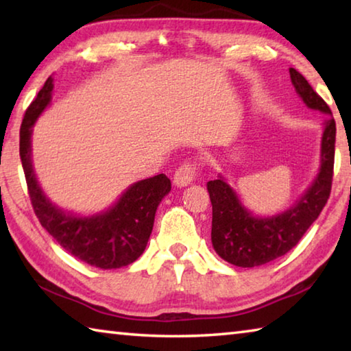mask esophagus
Returning <instances> with one entry per match:
<instances>
[{"label":"esophagus","instance_id":"obj_1","mask_svg":"<svg viewBox=\"0 0 351 351\" xmlns=\"http://www.w3.org/2000/svg\"><path fill=\"white\" fill-rule=\"evenodd\" d=\"M197 173H198L197 164L184 162L181 167H178L175 171V178H173L175 186L178 187L189 186V184L193 182L195 178H197Z\"/></svg>","mask_w":351,"mask_h":351}]
</instances>
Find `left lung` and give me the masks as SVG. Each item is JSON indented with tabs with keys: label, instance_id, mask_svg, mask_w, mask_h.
I'll return each instance as SVG.
<instances>
[{
	"label": "left lung",
	"instance_id": "obj_1",
	"mask_svg": "<svg viewBox=\"0 0 351 351\" xmlns=\"http://www.w3.org/2000/svg\"><path fill=\"white\" fill-rule=\"evenodd\" d=\"M291 82L308 108L328 117L324 121L320 169L311 187L297 203L276 217H254L241 204L223 176L207 182L212 203V245L217 254L230 265L254 268L276 260L291 251L316 221L330 198L335 167L336 122L330 106L313 90L299 71L289 68Z\"/></svg>",
	"mask_w": 351,
	"mask_h": 351
}]
</instances>
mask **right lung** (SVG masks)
<instances>
[{"label":"right lung","mask_w":351,"mask_h":351,"mask_svg":"<svg viewBox=\"0 0 351 351\" xmlns=\"http://www.w3.org/2000/svg\"><path fill=\"white\" fill-rule=\"evenodd\" d=\"M52 88L49 77L27 106L20 128V158L34 212L41 226L71 255L100 269L122 268L144 252L154 213L170 192L171 182L164 173L134 182L114 206L93 217H75L52 204L38 186L31 161L32 127L49 105Z\"/></svg>","instance_id":"obj_1"}]
</instances>
